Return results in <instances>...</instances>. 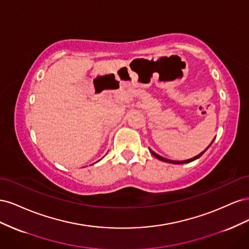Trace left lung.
Masks as SVG:
<instances>
[{"mask_svg":"<svg viewBox=\"0 0 249 249\" xmlns=\"http://www.w3.org/2000/svg\"><path fill=\"white\" fill-rule=\"evenodd\" d=\"M215 139V138H214ZM214 139H213V141H214ZM213 141L210 143V145L205 149V150H202V152L200 153V154H198L197 156H195V157H193V158H191V159H188V160H184V161H173V160H169V159H166V158H163L162 156H159L158 154H156L154 150H152L149 148V152L152 153V155L154 156V157H156L158 160H160V161H163V162H167V163H171V164H184V163H190V162H192V161H194V160H196V159H198V158H200L203 154H205V152L206 150L212 145V143H213Z\"/></svg>","mask_w":249,"mask_h":249,"instance_id":"obj_1","label":"left lung"}]
</instances>
